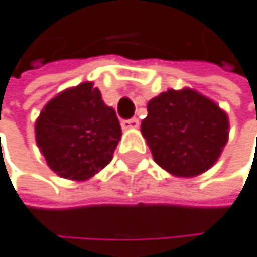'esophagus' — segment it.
I'll list each match as a JSON object with an SVG mask.
<instances>
[{"mask_svg": "<svg viewBox=\"0 0 257 257\" xmlns=\"http://www.w3.org/2000/svg\"><path fill=\"white\" fill-rule=\"evenodd\" d=\"M122 128L124 130H135L140 127V120L137 117H133V119H127V120H122Z\"/></svg>", "mask_w": 257, "mask_h": 257, "instance_id": "1", "label": "esophagus"}]
</instances>
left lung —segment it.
<instances>
[{
    "label": "left lung",
    "mask_w": 257,
    "mask_h": 257,
    "mask_svg": "<svg viewBox=\"0 0 257 257\" xmlns=\"http://www.w3.org/2000/svg\"><path fill=\"white\" fill-rule=\"evenodd\" d=\"M141 133L155 163L176 177H196L217 163L229 138V117L212 98L184 87L148 103Z\"/></svg>",
    "instance_id": "left-lung-1"
}]
</instances>
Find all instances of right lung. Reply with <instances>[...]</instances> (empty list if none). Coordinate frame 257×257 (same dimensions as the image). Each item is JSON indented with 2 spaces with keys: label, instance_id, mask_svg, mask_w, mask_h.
I'll return each instance as SVG.
<instances>
[{
  "label": "right lung",
  "instance_id": "add662e5",
  "mask_svg": "<svg viewBox=\"0 0 257 257\" xmlns=\"http://www.w3.org/2000/svg\"><path fill=\"white\" fill-rule=\"evenodd\" d=\"M37 148L59 177L87 180L113 160L122 130L98 87L84 81L56 94L34 124Z\"/></svg>",
  "mask_w": 257,
  "mask_h": 257
}]
</instances>
